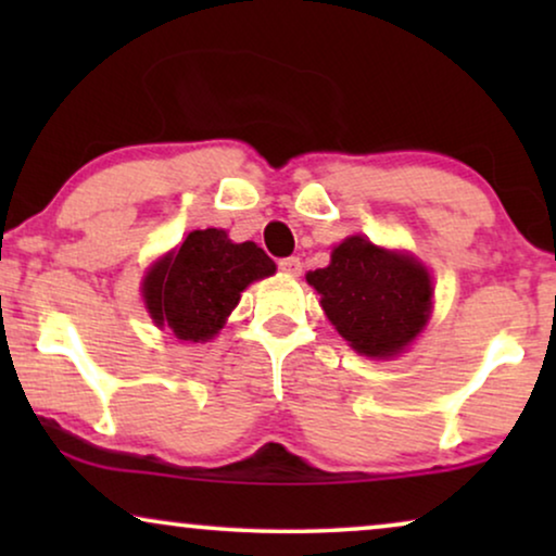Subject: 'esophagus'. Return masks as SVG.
I'll return each mask as SVG.
<instances>
[{"label": "esophagus", "instance_id": "34e87169", "mask_svg": "<svg viewBox=\"0 0 556 556\" xmlns=\"http://www.w3.org/2000/svg\"><path fill=\"white\" fill-rule=\"evenodd\" d=\"M278 268L283 270V273H288V276H299V273H301V261H299V257H295V255H291V257H280Z\"/></svg>", "mask_w": 556, "mask_h": 556}]
</instances>
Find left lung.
<instances>
[{
    "label": "left lung",
    "instance_id": "8db88e82",
    "mask_svg": "<svg viewBox=\"0 0 556 556\" xmlns=\"http://www.w3.org/2000/svg\"><path fill=\"white\" fill-rule=\"evenodd\" d=\"M308 286L337 331L359 354H400L422 331L430 314L428 270L409 255L390 253L364 238H349L326 268L306 273Z\"/></svg>",
    "mask_w": 556,
    "mask_h": 556
}]
</instances>
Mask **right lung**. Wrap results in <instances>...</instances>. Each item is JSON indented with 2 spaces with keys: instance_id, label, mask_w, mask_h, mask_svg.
<instances>
[{
  "instance_id": "add662e5",
  "label": "right lung",
  "mask_w": 556,
  "mask_h": 556,
  "mask_svg": "<svg viewBox=\"0 0 556 556\" xmlns=\"http://www.w3.org/2000/svg\"><path fill=\"white\" fill-rule=\"evenodd\" d=\"M276 263L255 242H232L225 230H194L143 280V299L159 326L179 339L204 341L223 329L240 293Z\"/></svg>"
}]
</instances>
